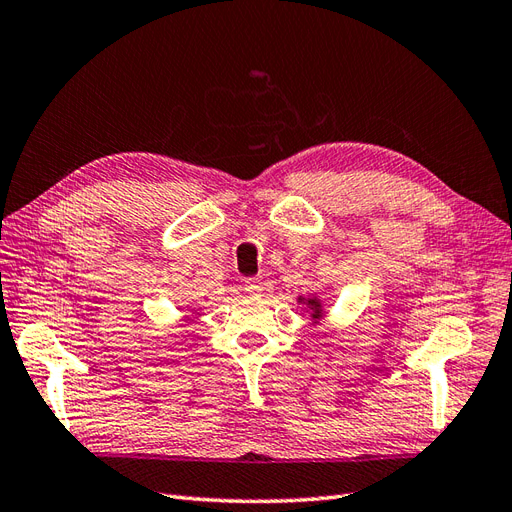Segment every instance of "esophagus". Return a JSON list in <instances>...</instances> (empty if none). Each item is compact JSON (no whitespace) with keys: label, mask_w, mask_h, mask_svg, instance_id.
<instances>
[{"label":"esophagus","mask_w":512,"mask_h":512,"mask_svg":"<svg viewBox=\"0 0 512 512\" xmlns=\"http://www.w3.org/2000/svg\"><path fill=\"white\" fill-rule=\"evenodd\" d=\"M262 288H265V284L256 280V277H252V280H245V284H243V290H245L247 297H260Z\"/></svg>","instance_id":"34e87169"}]
</instances>
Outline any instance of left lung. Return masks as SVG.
<instances>
[{
	"label": "left lung",
	"mask_w": 512,
	"mask_h": 512,
	"mask_svg": "<svg viewBox=\"0 0 512 512\" xmlns=\"http://www.w3.org/2000/svg\"><path fill=\"white\" fill-rule=\"evenodd\" d=\"M297 303H301V305H305L309 309V316H312L314 322H318L322 318L324 309H322V301L316 297V294H312V297H299Z\"/></svg>",
	"instance_id": "left-lung-1"
}]
</instances>
